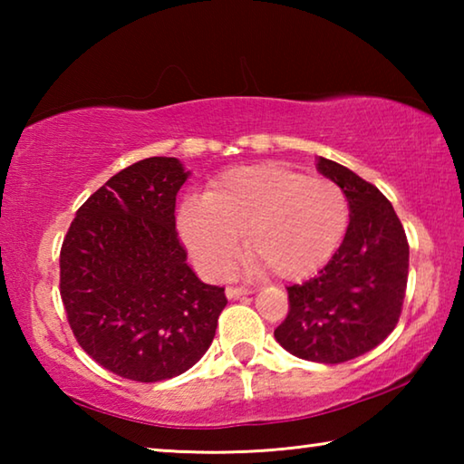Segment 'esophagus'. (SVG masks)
<instances>
[{"label": "esophagus", "instance_id": "esophagus-1", "mask_svg": "<svg viewBox=\"0 0 464 464\" xmlns=\"http://www.w3.org/2000/svg\"><path fill=\"white\" fill-rule=\"evenodd\" d=\"M225 293L229 298H237V296H243V295H249L251 288H247V286H227Z\"/></svg>", "mask_w": 464, "mask_h": 464}]
</instances>
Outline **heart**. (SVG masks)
<instances>
[{
    "label": "heart",
    "mask_w": 464,
    "mask_h": 464,
    "mask_svg": "<svg viewBox=\"0 0 464 464\" xmlns=\"http://www.w3.org/2000/svg\"><path fill=\"white\" fill-rule=\"evenodd\" d=\"M342 188L285 166L227 171L204 200L179 213L184 237L210 272H225L246 235L249 256L272 276L295 280L325 266L348 229Z\"/></svg>",
    "instance_id": "b5f03b06"
}]
</instances>
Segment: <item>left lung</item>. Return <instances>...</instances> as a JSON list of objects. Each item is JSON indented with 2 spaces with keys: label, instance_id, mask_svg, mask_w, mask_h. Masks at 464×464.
Returning <instances> with one entry per match:
<instances>
[{
  "label": "left lung",
  "instance_id": "8db88e82",
  "mask_svg": "<svg viewBox=\"0 0 464 464\" xmlns=\"http://www.w3.org/2000/svg\"><path fill=\"white\" fill-rule=\"evenodd\" d=\"M317 166L345 194L350 225L315 278L286 286L288 315L274 337L296 358L340 364L371 352L395 329L410 274V243L379 188L325 157Z\"/></svg>",
  "mask_w": 464,
  "mask_h": 464
}]
</instances>
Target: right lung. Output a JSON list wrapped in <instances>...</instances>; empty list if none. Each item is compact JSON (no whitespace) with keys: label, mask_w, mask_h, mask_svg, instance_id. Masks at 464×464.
Instances as JSON below:
<instances>
[{"label":"right lung","mask_w":464,"mask_h":464,"mask_svg":"<svg viewBox=\"0 0 464 464\" xmlns=\"http://www.w3.org/2000/svg\"><path fill=\"white\" fill-rule=\"evenodd\" d=\"M176 157H149L85 200L63 239L59 293L77 343L106 371L137 382L186 372L208 350L227 304L188 266Z\"/></svg>","instance_id":"right-lung-1"}]
</instances>
